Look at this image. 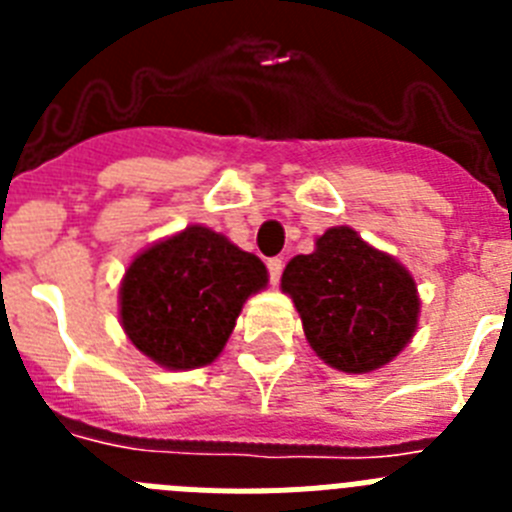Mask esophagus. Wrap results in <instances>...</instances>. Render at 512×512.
I'll return each mask as SVG.
<instances>
[{"label":"esophagus","mask_w":512,"mask_h":512,"mask_svg":"<svg viewBox=\"0 0 512 512\" xmlns=\"http://www.w3.org/2000/svg\"><path fill=\"white\" fill-rule=\"evenodd\" d=\"M266 269H269L271 284H279V279H282L284 261L282 259H269V261H266Z\"/></svg>","instance_id":"1"}]
</instances>
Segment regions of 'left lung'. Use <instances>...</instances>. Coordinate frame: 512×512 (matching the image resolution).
Here are the masks:
<instances>
[{"label":"left lung","mask_w":512,"mask_h":512,"mask_svg":"<svg viewBox=\"0 0 512 512\" xmlns=\"http://www.w3.org/2000/svg\"><path fill=\"white\" fill-rule=\"evenodd\" d=\"M282 292L295 302L312 351L348 374L390 364L418 325L413 277L346 225L325 230L315 251L289 261Z\"/></svg>","instance_id":"left-lung-1"}]
</instances>
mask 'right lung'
Masks as SVG:
<instances>
[{"instance_id":"add662e5","label":"right lung","mask_w":512,"mask_h":512,"mask_svg":"<svg viewBox=\"0 0 512 512\" xmlns=\"http://www.w3.org/2000/svg\"><path fill=\"white\" fill-rule=\"evenodd\" d=\"M266 287L253 253L202 225L143 251L120 287L122 328L166 369H197L223 351L243 302Z\"/></svg>"}]
</instances>
